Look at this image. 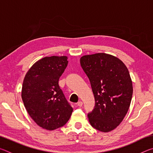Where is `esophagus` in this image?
I'll list each match as a JSON object with an SVG mask.
<instances>
[{"label": "esophagus", "instance_id": "esophagus-1", "mask_svg": "<svg viewBox=\"0 0 153 153\" xmlns=\"http://www.w3.org/2000/svg\"><path fill=\"white\" fill-rule=\"evenodd\" d=\"M82 105H83V102L82 101H79L77 103V105L78 106V107H82Z\"/></svg>", "mask_w": 153, "mask_h": 153}]
</instances>
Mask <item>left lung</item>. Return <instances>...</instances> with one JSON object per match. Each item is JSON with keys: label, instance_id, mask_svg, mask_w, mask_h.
Instances as JSON below:
<instances>
[{"label": "left lung", "instance_id": "obj_1", "mask_svg": "<svg viewBox=\"0 0 153 153\" xmlns=\"http://www.w3.org/2000/svg\"><path fill=\"white\" fill-rule=\"evenodd\" d=\"M80 65L91 84L95 107L88 113L89 122L102 132L120 125L128 113L133 94L128 68L120 59L106 53L84 55Z\"/></svg>", "mask_w": 153, "mask_h": 153}]
</instances>
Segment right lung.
I'll list each match as a JSON object with an SVG mask.
<instances>
[{"label": "right lung", "mask_w": 153, "mask_h": 153, "mask_svg": "<svg viewBox=\"0 0 153 153\" xmlns=\"http://www.w3.org/2000/svg\"><path fill=\"white\" fill-rule=\"evenodd\" d=\"M67 64L66 56H46L30 67L23 82L22 98L28 114L47 130L63 126L73 111L59 86Z\"/></svg>", "instance_id": "1"}]
</instances>
